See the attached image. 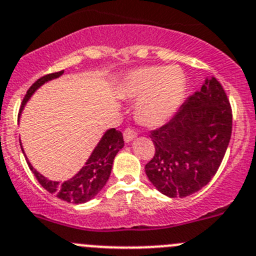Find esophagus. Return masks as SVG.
<instances>
[{
    "instance_id": "1",
    "label": "esophagus",
    "mask_w": 256,
    "mask_h": 256,
    "mask_svg": "<svg viewBox=\"0 0 256 256\" xmlns=\"http://www.w3.org/2000/svg\"><path fill=\"white\" fill-rule=\"evenodd\" d=\"M136 136H138V134H136V131H134L132 128H126V130L124 131V140H125V142H131L135 139Z\"/></svg>"
}]
</instances>
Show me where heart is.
Here are the masks:
<instances>
[{"mask_svg":"<svg viewBox=\"0 0 256 256\" xmlns=\"http://www.w3.org/2000/svg\"><path fill=\"white\" fill-rule=\"evenodd\" d=\"M186 77L178 66H142L128 72L120 84L124 98H139L136 114L148 126L166 122L180 106Z\"/></svg>","mask_w":256,"mask_h":256,"instance_id":"b5f03b06","label":"heart"}]
</instances>
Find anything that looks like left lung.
I'll return each instance as SVG.
<instances>
[{
	"instance_id": "left-lung-1",
	"label": "left lung",
	"mask_w": 256,
	"mask_h": 256,
	"mask_svg": "<svg viewBox=\"0 0 256 256\" xmlns=\"http://www.w3.org/2000/svg\"><path fill=\"white\" fill-rule=\"evenodd\" d=\"M231 130L228 96L216 78H207L168 124L150 134L155 154L145 173L152 184L170 198L202 190L225 156Z\"/></svg>"
}]
</instances>
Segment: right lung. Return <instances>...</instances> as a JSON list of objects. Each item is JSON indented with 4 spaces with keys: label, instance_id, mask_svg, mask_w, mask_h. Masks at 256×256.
I'll return each instance as SVG.
<instances>
[{
    "label": "right lung",
    "instance_id": "obj_1",
    "mask_svg": "<svg viewBox=\"0 0 256 256\" xmlns=\"http://www.w3.org/2000/svg\"><path fill=\"white\" fill-rule=\"evenodd\" d=\"M63 73L64 70L46 74L44 77L39 78L34 84L28 88L22 100V104H21L20 112H18V118H20V114L22 112L24 107H25L26 102L31 98V96L34 94L42 84H45L49 80H56ZM122 148V134L118 130H116V128H110V130H107L101 138V140L98 142V144L96 145L92 154L90 155L88 160L86 162L82 169L76 176H72L70 179L66 180V182H58V180H50V179H48L46 176L40 174L34 166H31V163L28 160L26 155H25L31 172L36 176L38 182L48 192L56 194V197L66 200V202H69V204H84V202H88V200H92L94 196L98 194L100 190L104 187V184H106L110 178V174H111L114 156H116L117 152H120ZM21 149H22V145H21Z\"/></svg>",
    "mask_w": 256,
    "mask_h": 256
}]
</instances>
